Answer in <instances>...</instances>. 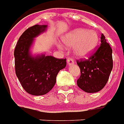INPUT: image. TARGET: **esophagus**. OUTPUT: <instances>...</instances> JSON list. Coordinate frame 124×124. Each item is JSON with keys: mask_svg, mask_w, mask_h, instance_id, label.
Returning a JSON list of instances; mask_svg holds the SVG:
<instances>
[{"mask_svg": "<svg viewBox=\"0 0 124 124\" xmlns=\"http://www.w3.org/2000/svg\"><path fill=\"white\" fill-rule=\"evenodd\" d=\"M67 64H68V65H73V64L75 63L74 60L71 58L67 59Z\"/></svg>", "mask_w": 124, "mask_h": 124, "instance_id": "1", "label": "esophagus"}]
</instances>
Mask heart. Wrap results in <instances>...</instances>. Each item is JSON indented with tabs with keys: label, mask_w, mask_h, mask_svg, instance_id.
I'll list each match as a JSON object with an SVG mask.
<instances>
[{
	"label": "heart",
	"mask_w": 124,
	"mask_h": 124,
	"mask_svg": "<svg viewBox=\"0 0 124 124\" xmlns=\"http://www.w3.org/2000/svg\"><path fill=\"white\" fill-rule=\"evenodd\" d=\"M65 46L69 47H74V52L76 55L84 57L93 51L98 41L97 33L93 30L78 28L67 33L63 39ZM60 47H62L59 45Z\"/></svg>",
	"instance_id": "b5f03b06"
}]
</instances>
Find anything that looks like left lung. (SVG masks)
Masks as SVG:
<instances>
[{"label": "left lung", "mask_w": 124, "mask_h": 124, "mask_svg": "<svg viewBox=\"0 0 124 124\" xmlns=\"http://www.w3.org/2000/svg\"><path fill=\"white\" fill-rule=\"evenodd\" d=\"M101 44L88 59L77 60L81 76L77 81L79 88L86 93L101 91L108 82L113 67L112 49L102 33Z\"/></svg>", "instance_id": "8db88e82"}]
</instances>
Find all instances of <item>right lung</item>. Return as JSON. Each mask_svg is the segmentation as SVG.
I'll use <instances>...</instances> for the list:
<instances>
[{"instance_id": "add662e5", "label": "right lung", "mask_w": 124, "mask_h": 124, "mask_svg": "<svg viewBox=\"0 0 124 124\" xmlns=\"http://www.w3.org/2000/svg\"><path fill=\"white\" fill-rule=\"evenodd\" d=\"M47 25H35L22 33L14 49L16 75L24 90L35 96L46 94L56 83L59 71L66 67V59L45 55L33 57L30 49L34 38L43 32Z\"/></svg>"}]
</instances>
